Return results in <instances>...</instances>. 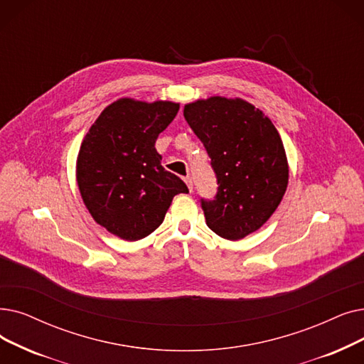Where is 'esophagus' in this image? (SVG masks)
Wrapping results in <instances>:
<instances>
[{
  "label": "esophagus",
  "instance_id": "esophagus-1",
  "mask_svg": "<svg viewBox=\"0 0 364 364\" xmlns=\"http://www.w3.org/2000/svg\"><path fill=\"white\" fill-rule=\"evenodd\" d=\"M184 181H186V184H187V187H188V191L192 192V191H193V180H192V177L187 176V177L184 178Z\"/></svg>",
  "mask_w": 364,
  "mask_h": 364
}]
</instances>
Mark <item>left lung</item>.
I'll list each match as a JSON object with an SVG mask.
<instances>
[{
    "label": "left lung",
    "instance_id": "8db88e82",
    "mask_svg": "<svg viewBox=\"0 0 364 364\" xmlns=\"http://www.w3.org/2000/svg\"><path fill=\"white\" fill-rule=\"evenodd\" d=\"M183 113L217 176L215 199H202L207 226L221 238L240 241L269 220L287 191L281 136L271 119L242 98L198 100Z\"/></svg>",
    "mask_w": 364,
    "mask_h": 364
}]
</instances>
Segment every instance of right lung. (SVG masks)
Wrapping results in <instances>:
<instances>
[{
    "label": "right lung",
    "mask_w": 364,
    "mask_h": 364,
    "mask_svg": "<svg viewBox=\"0 0 364 364\" xmlns=\"http://www.w3.org/2000/svg\"><path fill=\"white\" fill-rule=\"evenodd\" d=\"M172 101L120 98L85 135L77 156L78 191L93 220L124 241H138L162 225L173 196L188 188L162 165L157 136L178 113Z\"/></svg>",
    "instance_id": "obj_1"
}]
</instances>
